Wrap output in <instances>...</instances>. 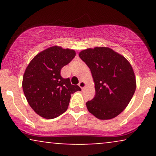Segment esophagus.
Listing matches in <instances>:
<instances>
[{
    "instance_id": "34e87169",
    "label": "esophagus",
    "mask_w": 156,
    "mask_h": 156,
    "mask_svg": "<svg viewBox=\"0 0 156 156\" xmlns=\"http://www.w3.org/2000/svg\"><path fill=\"white\" fill-rule=\"evenodd\" d=\"M86 85H87V84H86L85 82H83V81H80L79 83H78V86H79L81 89H83L84 87H86Z\"/></svg>"
}]
</instances>
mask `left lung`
Masks as SVG:
<instances>
[{"instance_id":"obj_1","label":"left lung","mask_w":156,"mask_h":156,"mask_svg":"<svg viewBox=\"0 0 156 156\" xmlns=\"http://www.w3.org/2000/svg\"><path fill=\"white\" fill-rule=\"evenodd\" d=\"M79 57L90 69L95 96L86 103L87 109L100 119H110L124 111L133 98L136 83L128 60L106 47L88 48Z\"/></svg>"}]
</instances>
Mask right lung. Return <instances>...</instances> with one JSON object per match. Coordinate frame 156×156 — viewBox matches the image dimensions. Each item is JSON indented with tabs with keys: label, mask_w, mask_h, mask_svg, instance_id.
I'll list each match as a JSON object with an SVG mask.
<instances>
[{
	"label": "right lung",
	"mask_w": 156,
	"mask_h": 156,
	"mask_svg": "<svg viewBox=\"0 0 156 156\" xmlns=\"http://www.w3.org/2000/svg\"><path fill=\"white\" fill-rule=\"evenodd\" d=\"M76 56V52L53 46L31 61L23 78V89L28 104L40 117L53 119L67 111L71 94L81 89L63 78L61 69Z\"/></svg>",
	"instance_id": "add662e5"
}]
</instances>
